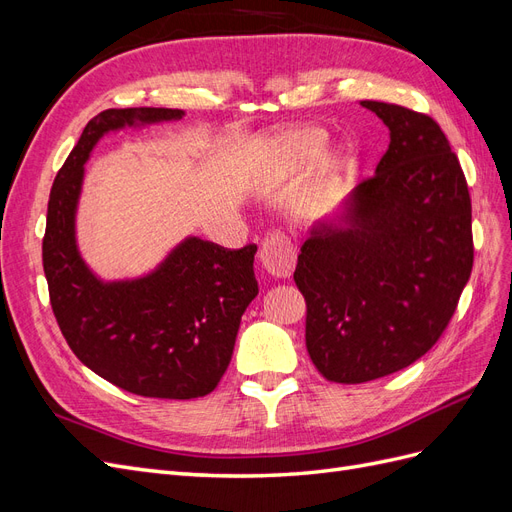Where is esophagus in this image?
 <instances>
[{
  "label": "esophagus",
  "instance_id": "esophagus-1",
  "mask_svg": "<svg viewBox=\"0 0 512 512\" xmlns=\"http://www.w3.org/2000/svg\"><path fill=\"white\" fill-rule=\"evenodd\" d=\"M294 245L284 232H273L260 245V265L273 277H290L294 269Z\"/></svg>",
  "mask_w": 512,
  "mask_h": 512
}]
</instances>
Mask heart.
<instances>
[{
    "label": "heart",
    "instance_id": "1",
    "mask_svg": "<svg viewBox=\"0 0 512 512\" xmlns=\"http://www.w3.org/2000/svg\"><path fill=\"white\" fill-rule=\"evenodd\" d=\"M322 145V134L314 128H294L284 130L271 141V151L277 158H284L290 162H303L312 158Z\"/></svg>",
    "mask_w": 512,
    "mask_h": 512
}]
</instances>
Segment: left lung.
I'll return each mask as SVG.
<instances>
[{"label":"left lung","mask_w":512,"mask_h":512,"mask_svg":"<svg viewBox=\"0 0 512 512\" xmlns=\"http://www.w3.org/2000/svg\"><path fill=\"white\" fill-rule=\"evenodd\" d=\"M389 149L301 245L294 282L320 374L359 384L412 365L438 342L466 288L472 203L444 132L410 108L363 100Z\"/></svg>","instance_id":"left-lung-1"}]
</instances>
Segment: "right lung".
<instances>
[{"label": "right lung", "instance_id": "add662e5", "mask_svg": "<svg viewBox=\"0 0 512 512\" xmlns=\"http://www.w3.org/2000/svg\"><path fill=\"white\" fill-rule=\"evenodd\" d=\"M179 108H108L91 119L55 177L42 265L53 314L79 361L119 389L160 399L211 393L230 363L241 316L258 294L256 245L224 250L185 237L156 269L102 280L76 241L85 164L100 138L177 121Z\"/></svg>", "mask_w": 512, "mask_h": 512}]
</instances>
